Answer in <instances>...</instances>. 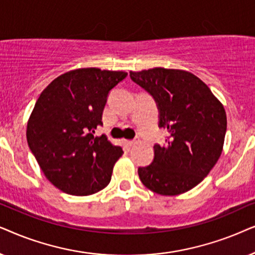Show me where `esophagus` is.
<instances>
[{
    "label": "esophagus",
    "instance_id": "obj_1",
    "mask_svg": "<svg viewBox=\"0 0 255 255\" xmlns=\"http://www.w3.org/2000/svg\"><path fill=\"white\" fill-rule=\"evenodd\" d=\"M137 143V140H128V141H126V144L128 145V147H131V145H134V144H136Z\"/></svg>",
    "mask_w": 255,
    "mask_h": 255
}]
</instances>
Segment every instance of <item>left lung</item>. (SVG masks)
<instances>
[{"mask_svg": "<svg viewBox=\"0 0 255 255\" xmlns=\"http://www.w3.org/2000/svg\"><path fill=\"white\" fill-rule=\"evenodd\" d=\"M131 80L154 97L161 128L168 130L164 145H154V161L138 168L145 188L176 196L198 185L223 151L226 113L208 85L183 70L130 71Z\"/></svg>", "mask_w": 255, "mask_h": 255, "instance_id": "obj_1", "label": "left lung"}]
</instances>
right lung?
Listing matches in <instances>:
<instances>
[{
  "label": "right lung",
  "mask_w": 255,
  "mask_h": 255,
  "mask_svg": "<svg viewBox=\"0 0 255 255\" xmlns=\"http://www.w3.org/2000/svg\"><path fill=\"white\" fill-rule=\"evenodd\" d=\"M126 77L124 71L72 70L51 81L36 101L26 140L40 170L63 192L90 196L110 184L124 150L93 133L103 125L108 93Z\"/></svg>",
  "instance_id": "add662e5"
}]
</instances>
